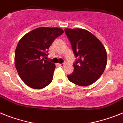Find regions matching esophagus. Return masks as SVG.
Masks as SVG:
<instances>
[{"label":"esophagus","mask_w":123,"mask_h":123,"mask_svg":"<svg viewBox=\"0 0 123 123\" xmlns=\"http://www.w3.org/2000/svg\"><path fill=\"white\" fill-rule=\"evenodd\" d=\"M65 63L59 64V66H60V67H63L64 66H65Z\"/></svg>","instance_id":"obj_1"}]
</instances>
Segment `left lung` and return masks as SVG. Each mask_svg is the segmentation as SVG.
<instances>
[{"label":"left lung","mask_w":123,"mask_h":123,"mask_svg":"<svg viewBox=\"0 0 123 123\" xmlns=\"http://www.w3.org/2000/svg\"><path fill=\"white\" fill-rule=\"evenodd\" d=\"M74 56V71L68 75L71 82L85 86L93 84L103 74L107 63L105 48L94 35L85 29H65Z\"/></svg>","instance_id":"obj_1"}]
</instances>
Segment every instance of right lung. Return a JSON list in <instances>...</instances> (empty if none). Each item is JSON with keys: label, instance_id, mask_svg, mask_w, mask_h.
I'll return each mask as SVG.
<instances>
[{"label": "right lung", "instance_id": "1", "mask_svg": "<svg viewBox=\"0 0 123 123\" xmlns=\"http://www.w3.org/2000/svg\"><path fill=\"white\" fill-rule=\"evenodd\" d=\"M63 32L60 28L40 27L20 40L15 52V65L27 86L42 89L52 81L55 65L44 57L48 56V50L55 39Z\"/></svg>", "mask_w": 123, "mask_h": 123}]
</instances>
